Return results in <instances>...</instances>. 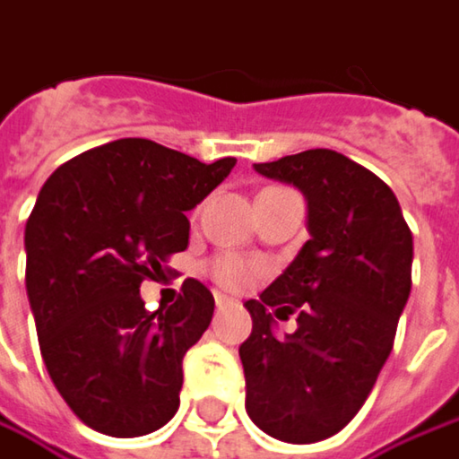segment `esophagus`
<instances>
[{
  "instance_id": "esophagus-1",
  "label": "esophagus",
  "mask_w": 459,
  "mask_h": 459,
  "mask_svg": "<svg viewBox=\"0 0 459 459\" xmlns=\"http://www.w3.org/2000/svg\"><path fill=\"white\" fill-rule=\"evenodd\" d=\"M229 304H230L229 296H223V293H215V307H218V309H223V307H229Z\"/></svg>"
}]
</instances>
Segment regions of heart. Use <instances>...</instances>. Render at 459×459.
I'll use <instances>...</instances> for the list:
<instances>
[{
    "label": "heart",
    "mask_w": 459,
    "mask_h": 459,
    "mask_svg": "<svg viewBox=\"0 0 459 459\" xmlns=\"http://www.w3.org/2000/svg\"><path fill=\"white\" fill-rule=\"evenodd\" d=\"M207 270L218 285L229 290H244L264 275V262L241 255H221L207 264Z\"/></svg>",
    "instance_id": "heart-1"
}]
</instances>
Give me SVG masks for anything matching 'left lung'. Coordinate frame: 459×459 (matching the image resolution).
<instances>
[{"instance_id":"left-lung-1","label":"left lung","mask_w":459,"mask_h":459,"mask_svg":"<svg viewBox=\"0 0 459 459\" xmlns=\"http://www.w3.org/2000/svg\"><path fill=\"white\" fill-rule=\"evenodd\" d=\"M255 171L304 192L309 241L244 304L247 413L281 442L311 445L348 426L374 390L411 296L413 233L390 186L342 152L304 150ZM293 310L297 333L278 338L272 316Z\"/></svg>"}]
</instances>
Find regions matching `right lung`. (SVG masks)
<instances>
[{
	"mask_svg": "<svg viewBox=\"0 0 459 459\" xmlns=\"http://www.w3.org/2000/svg\"><path fill=\"white\" fill-rule=\"evenodd\" d=\"M233 166L124 137L85 150L41 186L25 226L28 301L54 387L95 431L143 437L178 411L181 361L215 299L186 278L171 307L148 311L140 285L186 249V210Z\"/></svg>",
	"mask_w": 459,
	"mask_h": 459,
	"instance_id": "add662e5",
	"label": "right lung"
}]
</instances>
